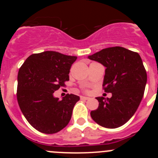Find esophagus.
I'll return each instance as SVG.
<instances>
[{
    "label": "esophagus",
    "instance_id": "34e87169",
    "mask_svg": "<svg viewBox=\"0 0 158 158\" xmlns=\"http://www.w3.org/2000/svg\"><path fill=\"white\" fill-rule=\"evenodd\" d=\"M80 98L81 100H89L90 98H89V97H85V96H81Z\"/></svg>",
    "mask_w": 158,
    "mask_h": 158
}]
</instances>
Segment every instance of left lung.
<instances>
[{
	"mask_svg": "<svg viewBox=\"0 0 158 158\" xmlns=\"http://www.w3.org/2000/svg\"><path fill=\"white\" fill-rule=\"evenodd\" d=\"M88 58L106 67L102 85L112 95L97 97L98 107L91 117L105 128H118L134 115L144 95L147 73L142 60L138 52L122 47L103 49Z\"/></svg>",
	"mask_w": 158,
	"mask_h": 158,
	"instance_id": "left-lung-1",
	"label": "left lung"
}]
</instances>
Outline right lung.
<instances>
[{"label":"right lung","instance_id":"obj_1","mask_svg":"<svg viewBox=\"0 0 158 158\" xmlns=\"http://www.w3.org/2000/svg\"><path fill=\"white\" fill-rule=\"evenodd\" d=\"M76 59L55 51H45L30 55L19 69V106L27 122L42 133H56L71 119L79 97L67 94L60 100L53 96V92L69 80L70 68Z\"/></svg>","mask_w":158,"mask_h":158}]
</instances>
